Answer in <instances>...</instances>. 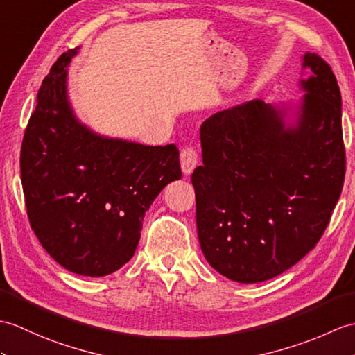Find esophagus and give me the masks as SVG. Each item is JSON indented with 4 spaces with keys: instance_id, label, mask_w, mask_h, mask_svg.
Here are the masks:
<instances>
[{
    "instance_id": "obj_1",
    "label": "esophagus",
    "mask_w": 355,
    "mask_h": 355,
    "mask_svg": "<svg viewBox=\"0 0 355 355\" xmlns=\"http://www.w3.org/2000/svg\"><path fill=\"white\" fill-rule=\"evenodd\" d=\"M180 164H181V171H183L184 175L192 174L198 164V153L193 150V148H184V150L181 151Z\"/></svg>"
}]
</instances>
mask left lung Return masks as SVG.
<instances>
[{
	"mask_svg": "<svg viewBox=\"0 0 355 355\" xmlns=\"http://www.w3.org/2000/svg\"><path fill=\"white\" fill-rule=\"evenodd\" d=\"M296 101H246L201 125L192 174L204 257L237 283H260L315 248L345 180L342 96L319 55H302Z\"/></svg>",
	"mask_w": 355,
	"mask_h": 355,
	"instance_id": "1",
	"label": "left lung"
}]
</instances>
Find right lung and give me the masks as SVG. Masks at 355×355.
<instances>
[{
  "instance_id": "right-lung-1",
  "label": "right lung",
  "mask_w": 355,
  "mask_h": 355,
  "mask_svg": "<svg viewBox=\"0 0 355 355\" xmlns=\"http://www.w3.org/2000/svg\"><path fill=\"white\" fill-rule=\"evenodd\" d=\"M63 53L37 92L21 148V180L33 232L60 266L85 277L121 269L137 248L145 211L181 178L175 145L150 146L96 133L68 94Z\"/></svg>"
}]
</instances>
